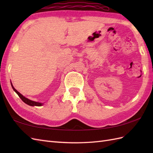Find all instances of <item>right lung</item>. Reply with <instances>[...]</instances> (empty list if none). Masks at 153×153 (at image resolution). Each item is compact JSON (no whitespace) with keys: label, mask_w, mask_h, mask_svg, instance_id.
<instances>
[{"label":"right lung","mask_w":153,"mask_h":153,"mask_svg":"<svg viewBox=\"0 0 153 153\" xmlns=\"http://www.w3.org/2000/svg\"><path fill=\"white\" fill-rule=\"evenodd\" d=\"M12 88H13V89H14V91L18 94V95L19 96V98H20L25 104H27V105H30V106H41L42 105H43V104H42V103L37 102H35V101H33V100H30V99L25 98V97L23 96V95H22V94L19 93L17 90L15 89L14 87L12 86Z\"/></svg>","instance_id":"right-lung-1"}]
</instances>
